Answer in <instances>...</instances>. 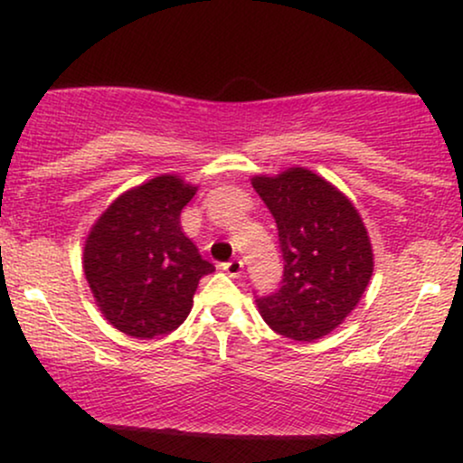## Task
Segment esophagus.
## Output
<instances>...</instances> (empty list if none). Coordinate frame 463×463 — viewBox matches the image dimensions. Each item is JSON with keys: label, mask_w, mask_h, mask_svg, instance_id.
<instances>
[{"label": "esophagus", "mask_w": 463, "mask_h": 463, "mask_svg": "<svg viewBox=\"0 0 463 463\" xmlns=\"http://www.w3.org/2000/svg\"><path fill=\"white\" fill-rule=\"evenodd\" d=\"M222 269H224L228 276H232V279H237L243 269V261L241 259H231V261H226L224 265H222Z\"/></svg>", "instance_id": "esophagus-1"}]
</instances>
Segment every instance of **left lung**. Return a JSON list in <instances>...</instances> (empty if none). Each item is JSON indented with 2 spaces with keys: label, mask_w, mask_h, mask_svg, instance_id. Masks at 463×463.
Instances as JSON below:
<instances>
[{
  "label": "left lung",
  "mask_w": 463,
  "mask_h": 463,
  "mask_svg": "<svg viewBox=\"0 0 463 463\" xmlns=\"http://www.w3.org/2000/svg\"><path fill=\"white\" fill-rule=\"evenodd\" d=\"M252 187L274 217L283 252V280L274 294L257 296L259 311L279 335L320 339L357 307L370 283L368 231L346 195L309 169L257 176Z\"/></svg>",
  "instance_id": "left-lung-1"
}]
</instances>
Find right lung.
<instances>
[{
    "label": "right lung",
    "instance_id": "right-lung-1",
    "mask_svg": "<svg viewBox=\"0 0 463 463\" xmlns=\"http://www.w3.org/2000/svg\"><path fill=\"white\" fill-rule=\"evenodd\" d=\"M194 194L178 176L152 178L117 198L87 237L89 287L106 320L130 337L152 339L178 328L200 279L215 272L180 228Z\"/></svg>",
    "mask_w": 463,
    "mask_h": 463
}]
</instances>
